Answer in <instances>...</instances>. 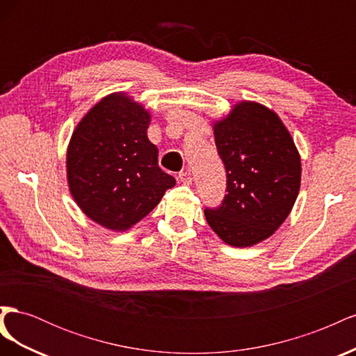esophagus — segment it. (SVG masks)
Wrapping results in <instances>:
<instances>
[{
    "instance_id": "1",
    "label": "esophagus",
    "mask_w": 356,
    "mask_h": 356,
    "mask_svg": "<svg viewBox=\"0 0 356 356\" xmlns=\"http://www.w3.org/2000/svg\"><path fill=\"white\" fill-rule=\"evenodd\" d=\"M178 178H179V181L182 182V184H191V181H193V178H191V172H190V170L179 172Z\"/></svg>"
}]
</instances>
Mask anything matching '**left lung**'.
I'll return each mask as SVG.
<instances>
[{
  "label": "left lung",
  "mask_w": 356,
  "mask_h": 356,
  "mask_svg": "<svg viewBox=\"0 0 356 356\" xmlns=\"http://www.w3.org/2000/svg\"><path fill=\"white\" fill-rule=\"evenodd\" d=\"M227 187L220 207L204 208L211 229L232 246H251L277 230L294 207L301 161L273 111L241 102L213 126Z\"/></svg>",
  "instance_id": "8db88e82"
}]
</instances>
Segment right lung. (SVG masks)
Masks as SVG:
<instances>
[{
    "label": "right lung",
    "instance_id": "obj_1",
    "mask_svg": "<svg viewBox=\"0 0 356 356\" xmlns=\"http://www.w3.org/2000/svg\"><path fill=\"white\" fill-rule=\"evenodd\" d=\"M149 114L123 93L110 95L84 115L67 153L71 195L89 218L126 230L152 212L175 178L159 168L148 141Z\"/></svg>",
    "mask_w": 356,
    "mask_h": 356
}]
</instances>
